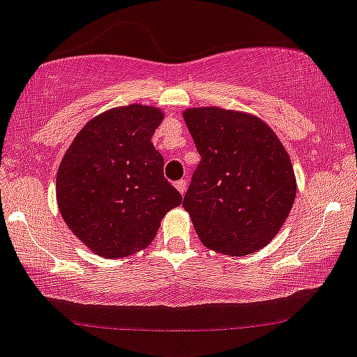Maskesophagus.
I'll return each instance as SVG.
<instances>
[{"label":"esophagus","instance_id":"obj_1","mask_svg":"<svg viewBox=\"0 0 357 357\" xmlns=\"http://www.w3.org/2000/svg\"><path fill=\"white\" fill-rule=\"evenodd\" d=\"M176 188L181 195L186 193V188H188V183H186V179H179V181H176Z\"/></svg>","mask_w":357,"mask_h":357}]
</instances>
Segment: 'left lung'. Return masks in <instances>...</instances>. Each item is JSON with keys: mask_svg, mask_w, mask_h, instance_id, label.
<instances>
[{"mask_svg": "<svg viewBox=\"0 0 357 357\" xmlns=\"http://www.w3.org/2000/svg\"><path fill=\"white\" fill-rule=\"evenodd\" d=\"M200 164L183 207L202 245L245 257L270 245L294 205L291 157L264 119L224 107L183 111Z\"/></svg>", "mask_w": 357, "mask_h": 357, "instance_id": "obj_1", "label": "left lung"}]
</instances>
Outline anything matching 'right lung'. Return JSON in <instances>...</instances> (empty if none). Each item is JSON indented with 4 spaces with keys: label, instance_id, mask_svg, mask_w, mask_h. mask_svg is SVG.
<instances>
[{
    "label": "right lung",
    "instance_id": "add662e5",
    "mask_svg": "<svg viewBox=\"0 0 357 357\" xmlns=\"http://www.w3.org/2000/svg\"><path fill=\"white\" fill-rule=\"evenodd\" d=\"M164 111L130 104L107 109L77 133L56 174V200L70 231L102 258L145 250L183 197L164 178L152 144Z\"/></svg>",
    "mask_w": 357,
    "mask_h": 357
}]
</instances>
